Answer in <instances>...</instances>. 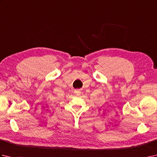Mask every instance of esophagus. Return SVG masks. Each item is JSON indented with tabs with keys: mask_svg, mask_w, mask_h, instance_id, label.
<instances>
[{
	"mask_svg": "<svg viewBox=\"0 0 157 157\" xmlns=\"http://www.w3.org/2000/svg\"><path fill=\"white\" fill-rule=\"evenodd\" d=\"M74 93H75V94L76 96H79V95L81 94V91L79 90H78V89H76V90H74Z\"/></svg>",
	"mask_w": 157,
	"mask_h": 157,
	"instance_id": "1",
	"label": "esophagus"
}]
</instances>
